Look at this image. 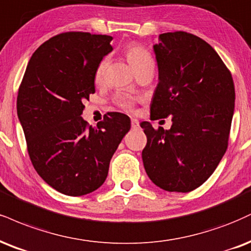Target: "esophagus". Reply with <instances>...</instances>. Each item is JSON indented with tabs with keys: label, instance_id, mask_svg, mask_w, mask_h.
Returning a JSON list of instances; mask_svg holds the SVG:
<instances>
[{
	"label": "esophagus",
	"instance_id": "esophagus-1",
	"mask_svg": "<svg viewBox=\"0 0 251 251\" xmlns=\"http://www.w3.org/2000/svg\"><path fill=\"white\" fill-rule=\"evenodd\" d=\"M131 126H132V128H138L139 127V120L138 119H132L131 120Z\"/></svg>",
	"mask_w": 251,
	"mask_h": 251
}]
</instances>
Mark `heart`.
Here are the masks:
<instances>
[{
    "mask_svg": "<svg viewBox=\"0 0 251 251\" xmlns=\"http://www.w3.org/2000/svg\"><path fill=\"white\" fill-rule=\"evenodd\" d=\"M126 57H127L131 65L133 66L135 72L146 68V66L153 65V59L152 57H151L149 51L137 43L128 45L127 49H126ZM106 65L107 58L104 57V58L99 62V64L96 69L95 78L97 81L101 80L102 76H104L105 69H106ZM114 102H116V105H118L120 108L126 111L133 110L134 107V98H132V97L129 96H117L116 98H114Z\"/></svg>",
    "mask_w": 251,
    "mask_h": 251,
    "instance_id": "heart-1",
    "label": "heart"
}]
</instances>
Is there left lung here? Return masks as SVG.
<instances>
[{
    "instance_id": "1",
    "label": "left lung",
    "mask_w": 251,
    "mask_h": 251,
    "mask_svg": "<svg viewBox=\"0 0 251 251\" xmlns=\"http://www.w3.org/2000/svg\"><path fill=\"white\" fill-rule=\"evenodd\" d=\"M154 52L159 83L151 119L172 116L171 128L140 124L147 137L144 167L167 192L194 191L206 181L228 147L235 106L230 71L206 41L186 31L159 36Z\"/></svg>"
}]
</instances>
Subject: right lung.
Returning a JSON list of instances; mask_svg holds the SVG:
<instances>
[{
  "instance_id": "1",
  "label": "right lung",
  "mask_w": 251,
  "mask_h": 251,
  "mask_svg": "<svg viewBox=\"0 0 251 251\" xmlns=\"http://www.w3.org/2000/svg\"><path fill=\"white\" fill-rule=\"evenodd\" d=\"M112 37L69 31L44 42L30 58L17 96V114L32 166L57 192L89 194L106 180L108 166L131 128L110 112L92 127L83 101L96 92L95 72L113 50Z\"/></svg>"
}]
</instances>
